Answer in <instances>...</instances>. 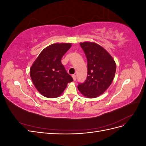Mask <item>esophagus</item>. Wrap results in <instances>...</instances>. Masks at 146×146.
I'll list each match as a JSON object with an SVG mask.
<instances>
[{"label":"esophagus","mask_w":146,"mask_h":146,"mask_svg":"<svg viewBox=\"0 0 146 146\" xmlns=\"http://www.w3.org/2000/svg\"><path fill=\"white\" fill-rule=\"evenodd\" d=\"M72 78H73V80H74V81H76V76L75 74H73V75H72Z\"/></svg>","instance_id":"esophagus-1"}]
</instances>
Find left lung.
Masks as SVG:
<instances>
[{"label":"left lung","instance_id":"1","mask_svg":"<svg viewBox=\"0 0 146 146\" xmlns=\"http://www.w3.org/2000/svg\"><path fill=\"white\" fill-rule=\"evenodd\" d=\"M80 45L87 58L88 74L85 81L78 83V90L88 98H96L111 84L116 65L112 56L98 44L85 42Z\"/></svg>","mask_w":146,"mask_h":146}]
</instances>
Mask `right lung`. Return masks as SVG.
Returning a JSON list of instances; mask_svg holds the SVG:
<instances>
[{
  "label": "right lung",
  "instance_id": "1",
  "mask_svg": "<svg viewBox=\"0 0 146 146\" xmlns=\"http://www.w3.org/2000/svg\"><path fill=\"white\" fill-rule=\"evenodd\" d=\"M71 44L56 43L45 48L30 68V77L37 90L48 98L58 97L73 81L61 63V58Z\"/></svg>",
  "mask_w": 146,
  "mask_h": 146
}]
</instances>
